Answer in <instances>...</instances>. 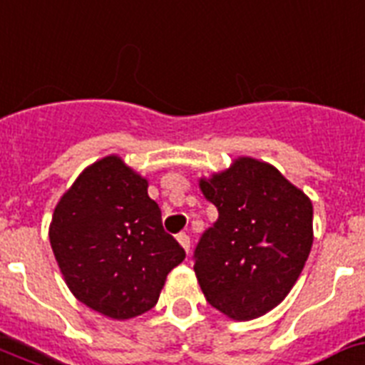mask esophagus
Instances as JSON below:
<instances>
[{
  "mask_svg": "<svg viewBox=\"0 0 365 365\" xmlns=\"http://www.w3.org/2000/svg\"><path fill=\"white\" fill-rule=\"evenodd\" d=\"M178 241H180V245L185 249V252L189 254V249H191V237H189L187 234H178Z\"/></svg>",
  "mask_w": 365,
  "mask_h": 365,
  "instance_id": "esophagus-1",
  "label": "esophagus"
}]
</instances>
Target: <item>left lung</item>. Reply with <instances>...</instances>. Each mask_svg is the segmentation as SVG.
I'll return each instance as SVG.
<instances>
[{"instance_id":"1","label":"left lung","mask_w":365,"mask_h":365,"mask_svg":"<svg viewBox=\"0 0 365 365\" xmlns=\"http://www.w3.org/2000/svg\"><path fill=\"white\" fill-rule=\"evenodd\" d=\"M200 189L219 211L192 254L202 293L232 319L267 314L292 292L310 254V198L252 158L200 180Z\"/></svg>"}]
</instances>
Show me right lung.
<instances>
[{
  "instance_id": "right-lung-1",
  "label": "right lung",
  "mask_w": 365,
  "mask_h": 365,
  "mask_svg": "<svg viewBox=\"0 0 365 365\" xmlns=\"http://www.w3.org/2000/svg\"><path fill=\"white\" fill-rule=\"evenodd\" d=\"M146 187L109 155L85 168L51 219V249L70 292L113 319L152 310L167 274L185 258Z\"/></svg>"
}]
</instances>
